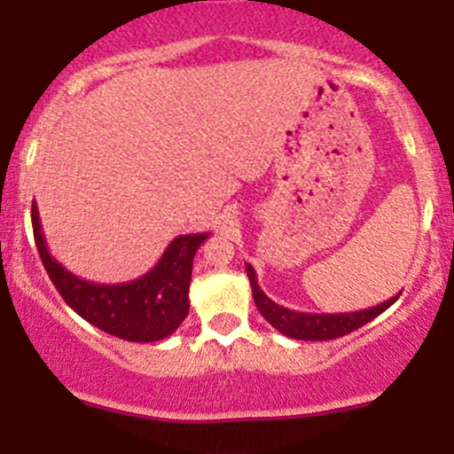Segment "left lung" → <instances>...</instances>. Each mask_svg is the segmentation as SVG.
I'll return each mask as SVG.
<instances>
[{
    "label": "left lung",
    "instance_id": "8db88e82",
    "mask_svg": "<svg viewBox=\"0 0 454 454\" xmlns=\"http://www.w3.org/2000/svg\"><path fill=\"white\" fill-rule=\"evenodd\" d=\"M245 269H247L254 303H256L260 314L264 316V320H267L270 326L278 328V331L284 333L286 337H293V340L326 341L335 340V337H343L348 335V333L361 328L363 325H367V322H372L373 317H378L382 311H387L388 307L399 299L397 294L376 307H369V309L361 311H348V314H303V311L288 309V307H281L275 303V301H270L269 296L260 290L252 264H245Z\"/></svg>",
    "mask_w": 454,
    "mask_h": 454
}]
</instances>
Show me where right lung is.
I'll list each match as a JSON object with an SVG mask.
<instances>
[{"label": "right lung", "mask_w": 454, "mask_h": 454, "mask_svg": "<svg viewBox=\"0 0 454 454\" xmlns=\"http://www.w3.org/2000/svg\"><path fill=\"white\" fill-rule=\"evenodd\" d=\"M35 247L57 293L78 316L126 341H160L179 328L190 311L192 262L209 232L181 234L170 241L153 269L123 284H93L70 273L46 247L38 207L31 205Z\"/></svg>", "instance_id": "obj_1"}]
</instances>
